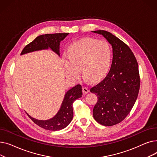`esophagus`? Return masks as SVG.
I'll list each match as a JSON object with an SVG mask.
<instances>
[{
  "instance_id": "1",
  "label": "esophagus",
  "mask_w": 157,
  "mask_h": 157,
  "mask_svg": "<svg viewBox=\"0 0 157 157\" xmlns=\"http://www.w3.org/2000/svg\"><path fill=\"white\" fill-rule=\"evenodd\" d=\"M83 92L84 94H86L89 92V88L86 86H83Z\"/></svg>"
}]
</instances>
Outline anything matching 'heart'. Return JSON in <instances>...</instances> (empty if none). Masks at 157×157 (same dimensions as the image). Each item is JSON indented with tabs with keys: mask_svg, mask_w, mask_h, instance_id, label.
<instances>
[{
	"mask_svg": "<svg viewBox=\"0 0 157 157\" xmlns=\"http://www.w3.org/2000/svg\"><path fill=\"white\" fill-rule=\"evenodd\" d=\"M112 56V49L108 42L85 38L71 45L67 56L63 55L62 62L68 77L77 79L81 69L85 79L94 82L101 79L108 73Z\"/></svg>",
	"mask_w": 157,
	"mask_h": 157,
	"instance_id": "heart-1",
	"label": "heart"
}]
</instances>
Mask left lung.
Returning <instances> with one entry per match:
<instances>
[{"label":"left lung","instance_id":"obj_1","mask_svg":"<svg viewBox=\"0 0 157 157\" xmlns=\"http://www.w3.org/2000/svg\"><path fill=\"white\" fill-rule=\"evenodd\" d=\"M93 32L102 35L113 48L108 74L90 89L98 97L93 115L100 124L113 126L127 117L136 101L140 88L138 63L130 48L117 37L105 30Z\"/></svg>","mask_w":157,"mask_h":157}]
</instances>
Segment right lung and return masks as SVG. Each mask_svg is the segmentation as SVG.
Segmentation results:
<instances>
[{
  "mask_svg": "<svg viewBox=\"0 0 157 157\" xmlns=\"http://www.w3.org/2000/svg\"><path fill=\"white\" fill-rule=\"evenodd\" d=\"M68 34L69 33H58L39 36L25 46L21 55L50 48L54 52L60 55V43ZM82 95V86L81 85H77L66 93L59 111L53 118L48 120H38L29 117L36 125L46 130L56 131L63 129L69 124L72 119L73 102Z\"/></svg>",
  "mask_w": 157,
  "mask_h": 157,
  "instance_id": "1",
  "label": "right lung"
}]
</instances>
